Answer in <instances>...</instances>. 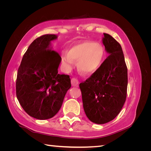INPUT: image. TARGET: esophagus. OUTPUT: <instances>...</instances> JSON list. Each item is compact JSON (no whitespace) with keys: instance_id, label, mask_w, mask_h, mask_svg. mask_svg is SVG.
Listing matches in <instances>:
<instances>
[{"instance_id":"34e87169","label":"esophagus","mask_w":151,"mask_h":151,"mask_svg":"<svg viewBox=\"0 0 151 151\" xmlns=\"http://www.w3.org/2000/svg\"><path fill=\"white\" fill-rule=\"evenodd\" d=\"M71 84L73 86H77L79 84V81L77 80V78H75V77H73L71 79Z\"/></svg>"}]
</instances>
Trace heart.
<instances>
[{
    "label": "heart",
    "instance_id": "b5f03b06",
    "mask_svg": "<svg viewBox=\"0 0 151 151\" xmlns=\"http://www.w3.org/2000/svg\"><path fill=\"white\" fill-rule=\"evenodd\" d=\"M104 50L101 45L93 42H84L72 47L68 53L62 54V61L67 68L73 65V60L79 61L78 68L84 74L96 70L104 57Z\"/></svg>",
    "mask_w": 151,
    "mask_h": 151
}]
</instances>
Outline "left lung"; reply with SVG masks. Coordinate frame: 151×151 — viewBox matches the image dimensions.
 Wrapping results in <instances>:
<instances>
[{
    "label": "left lung",
    "mask_w": 151,
    "mask_h": 151,
    "mask_svg": "<svg viewBox=\"0 0 151 151\" xmlns=\"http://www.w3.org/2000/svg\"><path fill=\"white\" fill-rule=\"evenodd\" d=\"M104 36L103 43L110 55L79 84L84 112L97 124L110 122L119 114L127 94V67L121 45L111 35Z\"/></svg>",
    "instance_id": "left-lung-1"
}]
</instances>
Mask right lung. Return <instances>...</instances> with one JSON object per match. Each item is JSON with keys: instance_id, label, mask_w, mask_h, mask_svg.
Wrapping results in <instances>:
<instances>
[{"instance_id": "obj_1", "label": "right lung", "mask_w": 151, "mask_h": 151, "mask_svg": "<svg viewBox=\"0 0 151 151\" xmlns=\"http://www.w3.org/2000/svg\"><path fill=\"white\" fill-rule=\"evenodd\" d=\"M57 36L47 34L35 39L22 57L16 83V96L24 110L32 117L47 120L60 109L70 76L58 74L61 57L50 48Z\"/></svg>"}]
</instances>
